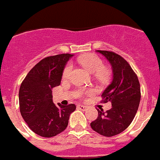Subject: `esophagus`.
Instances as JSON below:
<instances>
[{
    "instance_id": "obj_1",
    "label": "esophagus",
    "mask_w": 160,
    "mask_h": 160,
    "mask_svg": "<svg viewBox=\"0 0 160 160\" xmlns=\"http://www.w3.org/2000/svg\"><path fill=\"white\" fill-rule=\"evenodd\" d=\"M77 107H78V109H80V110H82V111H85L87 109V106H86V105H78Z\"/></svg>"
}]
</instances>
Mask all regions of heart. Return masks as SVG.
<instances>
[{
    "label": "heart",
    "instance_id": "obj_1",
    "mask_svg": "<svg viewBox=\"0 0 160 160\" xmlns=\"http://www.w3.org/2000/svg\"><path fill=\"white\" fill-rule=\"evenodd\" d=\"M78 62L83 66L89 72L93 74V76L100 81H105L109 78V70L107 67L103 66V61L101 59L98 55L94 54H87L79 57ZM72 64L69 62L66 65L65 68L62 71V78L68 79L70 78L71 71H72ZM91 90H88L86 93H90ZM80 93H82V91H80Z\"/></svg>",
    "mask_w": 160,
    "mask_h": 160
}]
</instances>
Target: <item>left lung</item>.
<instances>
[{"label":"left lung","instance_id":"8db88e82","mask_svg":"<svg viewBox=\"0 0 160 160\" xmlns=\"http://www.w3.org/2000/svg\"><path fill=\"white\" fill-rule=\"evenodd\" d=\"M112 66V80L102 93V102H110L112 108L106 112L98 109V116L90 123L92 129L110 137L122 132L134 119L140 101V86L131 66L121 55L112 51H100Z\"/></svg>","mask_w":160,"mask_h":160}]
</instances>
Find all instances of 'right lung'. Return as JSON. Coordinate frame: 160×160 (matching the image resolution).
Masks as SVG:
<instances>
[{
  "instance_id": "obj_1",
  "label": "right lung",
  "mask_w": 160,
  "mask_h": 160,
  "mask_svg": "<svg viewBox=\"0 0 160 160\" xmlns=\"http://www.w3.org/2000/svg\"><path fill=\"white\" fill-rule=\"evenodd\" d=\"M70 54L48 56L28 72L19 90L20 111L31 130L43 137H55L67 128L74 104L55 105L52 88L59 86Z\"/></svg>"
}]
</instances>
